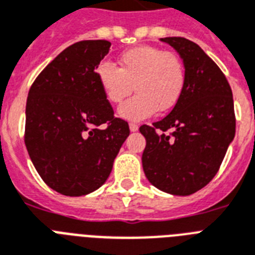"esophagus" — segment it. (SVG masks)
I'll return each mask as SVG.
<instances>
[{"label": "esophagus", "mask_w": 255, "mask_h": 255, "mask_svg": "<svg viewBox=\"0 0 255 255\" xmlns=\"http://www.w3.org/2000/svg\"><path fill=\"white\" fill-rule=\"evenodd\" d=\"M129 129L130 131H137V130L139 129V126H138L137 124H133V122H131V124H129Z\"/></svg>", "instance_id": "34e87169"}]
</instances>
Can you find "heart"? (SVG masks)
Segmentation results:
<instances>
[{
    "instance_id": "1",
    "label": "heart",
    "mask_w": 255,
    "mask_h": 255,
    "mask_svg": "<svg viewBox=\"0 0 255 255\" xmlns=\"http://www.w3.org/2000/svg\"><path fill=\"white\" fill-rule=\"evenodd\" d=\"M96 77L105 99L120 104L134 89L137 95L118 108V117L140 121L171 111L182 99L187 84V71L180 56L152 46L134 47L120 56V68L101 62Z\"/></svg>"
}]
</instances>
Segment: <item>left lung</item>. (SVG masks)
I'll use <instances>...</instances> for the list:
<instances>
[{
  "label": "left lung",
  "mask_w": 255,
  "mask_h": 255,
  "mask_svg": "<svg viewBox=\"0 0 255 255\" xmlns=\"http://www.w3.org/2000/svg\"><path fill=\"white\" fill-rule=\"evenodd\" d=\"M160 40L182 58L187 84L170 115L139 128L146 138L142 166L154 187L188 196L213 179L233 140V93L217 64L192 40L180 36Z\"/></svg>",
  "instance_id": "8db88e82"
}]
</instances>
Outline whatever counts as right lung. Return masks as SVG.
<instances>
[{
  "label": "right lung",
  "instance_id": "obj_1",
  "mask_svg": "<svg viewBox=\"0 0 255 255\" xmlns=\"http://www.w3.org/2000/svg\"><path fill=\"white\" fill-rule=\"evenodd\" d=\"M111 42L81 40L62 51L28 91L24 143L32 164L50 188L84 196L107 182L128 122L115 118L96 68ZM104 123L107 128H100Z\"/></svg>",
  "mask_w": 255,
  "mask_h": 255
}]
</instances>
